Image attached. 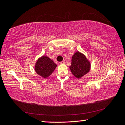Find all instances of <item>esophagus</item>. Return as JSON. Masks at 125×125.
Listing matches in <instances>:
<instances>
[{"label": "esophagus", "mask_w": 125, "mask_h": 125, "mask_svg": "<svg viewBox=\"0 0 125 125\" xmlns=\"http://www.w3.org/2000/svg\"><path fill=\"white\" fill-rule=\"evenodd\" d=\"M65 63V61H62V62H60V64H64Z\"/></svg>", "instance_id": "34e87169"}]
</instances>
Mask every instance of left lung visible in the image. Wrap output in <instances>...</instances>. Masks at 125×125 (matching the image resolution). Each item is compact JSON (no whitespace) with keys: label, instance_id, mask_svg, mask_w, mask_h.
<instances>
[{"label":"left lung","instance_id":"obj_1","mask_svg":"<svg viewBox=\"0 0 125 125\" xmlns=\"http://www.w3.org/2000/svg\"><path fill=\"white\" fill-rule=\"evenodd\" d=\"M90 67L89 61L82 53L77 51L73 55L69 69L75 77L79 79L83 77L89 72Z\"/></svg>","mask_w":125,"mask_h":125}]
</instances>
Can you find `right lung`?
Returning <instances> with one entry per match:
<instances>
[{
    "label": "right lung",
    "instance_id": "1",
    "mask_svg": "<svg viewBox=\"0 0 125 125\" xmlns=\"http://www.w3.org/2000/svg\"><path fill=\"white\" fill-rule=\"evenodd\" d=\"M56 67L57 64L51 59L46 56H42L36 62L35 70L37 74L46 78L53 72Z\"/></svg>",
    "mask_w": 125,
    "mask_h": 125
}]
</instances>
